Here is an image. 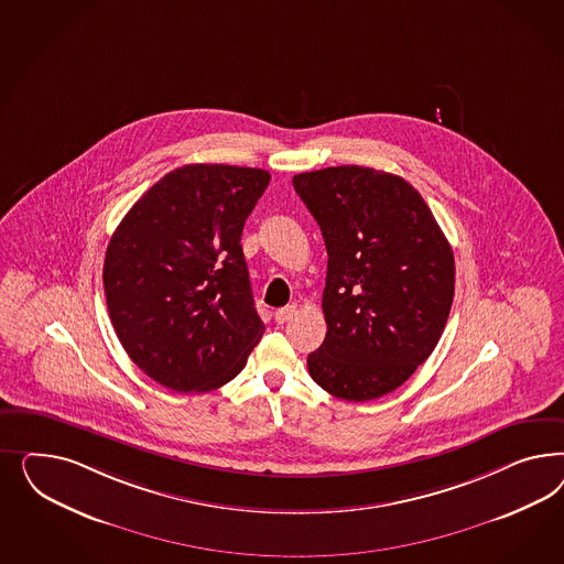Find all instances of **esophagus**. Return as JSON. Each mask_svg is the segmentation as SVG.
<instances>
[{
	"label": "esophagus",
	"instance_id": "1",
	"mask_svg": "<svg viewBox=\"0 0 564 564\" xmlns=\"http://www.w3.org/2000/svg\"><path fill=\"white\" fill-rule=\"evenodd\" d=\"M295 306H285L281 307V310H276L274 312V321H276V325H285V323H290L291 318L295 316Z\"/></svg>",
	"mask_w": 564,
	"mask_h": 564
}]
</instances>
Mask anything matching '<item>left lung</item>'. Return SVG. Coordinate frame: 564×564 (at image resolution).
Listing matches in <instances>:
<instances>
[{"mask_svg":"<svg viewBox=\"0 0 564 564\" xmlns=\"http://www.w3.org/2000/svg\"><path fill=\"white\" fill-rule=\"evenodd\" d=\"M325 238L326 337L307 372L326 393H393L443 335L455 258L432 210L403 177L359 165L293 175Z\"/></svg>","mask_w":564,"mask_h":564,"instance_id":"left-lung-1","label":"left lung"}]
</instances>
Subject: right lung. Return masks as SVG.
I'll return each instance as SVG.
<instances>
[{
    "label": "right lung",
    "instance_id": "right-lung-1",
    "mask_svg": "<svg viewBox=\"0 0 564 564\" xmlns=\"http://www.w3.org/2000/svg\"><path fill=\"white\" fill-rule=\"evenodd\" d=\"M271 173L196 163L147 189L107 246L102 285L111 325L147 376L206 393L243 370L264 325L241 231Z\"/></svg>",
    "mask_w": 564,
    "mask_h": 564
}]
</instances>
